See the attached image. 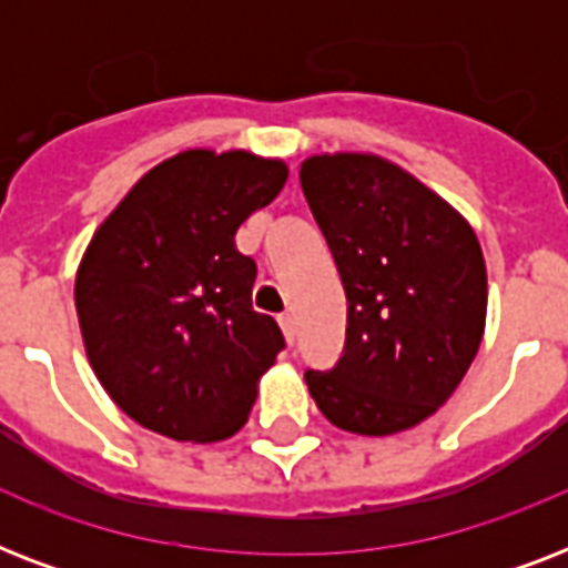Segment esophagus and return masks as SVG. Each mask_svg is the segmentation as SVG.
<instances>
[{"label":"esophagus","mask_w":568,"mask_h":568,"mask_svg":"<svg viewBox=\"0 0 568 568\" xmlns=\"http://www.w3.org/2000/svg\"><path fill=\"white\" fill-rule=\"evenodd\" d=\"M280 327H283V336H285V342H288V345H294V315L292 312H283V315H280Z\"/></svg>","instance_id":"1"}]
</instances>
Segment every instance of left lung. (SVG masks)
<instances>
[{
	"instance_id": "1",
	"label": "left lung",
	"mask_w": 568,
	"mask_h": 568,
	"mask_svg": "<svg viewBox=\"0 0 568 568\" xmlns=\"http://www.w3.org/2000/svg\"><path fill=\"white\" fill-rule=\"evenodd\" d=\"M301 185L347 294L345 354L333 372H306L312 400L338 430H409L475 363L486 329L480 241L448 200L383 155H310Z\"/></svg>"
}]
</instances>
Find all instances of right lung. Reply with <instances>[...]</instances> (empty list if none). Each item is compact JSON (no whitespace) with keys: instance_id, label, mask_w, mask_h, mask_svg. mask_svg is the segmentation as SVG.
Segmentation results:
<instances>
[{"instance_id":"1","label":"right lung","mask_w":568,"mask_h":568,"mask_svg":"<svg viewBox=\"0 0 568 568\" xmlns=\"http://www.w3.org/2000/svg\"><path fill=\"white\" fill-rule=\"evenodd\" d=\"M285 180L283 159L182 150L146 171L84 247L73 292L84 354L146 430L221 442L247 422L285 342L253 310L256 265L235 232Z\"/></svg>"}]
</instances>
